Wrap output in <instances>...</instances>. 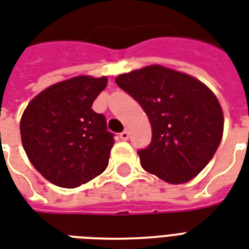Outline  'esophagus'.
<instances>
[{
    "instance_id": "34e87169",
    "label": "esophagus",
    "mask_w": 249,
    "mask_h": 249,
    "mask_svg": "<svg viewBox=\"0 0 249 249\" xmlns=\"http://www.w3.org/2000/svg\"><path fill=\"white\" fill-rule=\"evenodd\" d=\"M120 138L121 140H124V141H126L129 138V132L128 130H123V132L120 133Z\"/></svg>"
}]
</instances>
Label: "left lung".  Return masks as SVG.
Returning <instances> with one entry per match:
<instances>
[{
  "label": "left lung",
  "mask_w": 249,
  "mask_h": 249,
  "mask_svg": "<svg viewBox=\"0 0 249 249\" xmlns=\"http://www.w3.org/2000/svg\"><path fill=\"white\" fill-rule=\"evenodd\" d=\"M149 116L153 138L138 150L141 166L171 184L187 183L215 154L223 134L217 96L198 79L160 65L116 78Z\"/></svg>",
  "instance_id": "left-lung-1"
}]
</instances>
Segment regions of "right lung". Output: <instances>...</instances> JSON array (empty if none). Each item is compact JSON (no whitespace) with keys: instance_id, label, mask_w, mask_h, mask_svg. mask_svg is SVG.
<instances>
[{"instance_id":"1","label":"right lung","mask_w":249,"mask_h":249,"mask_svg":"<svg viewBox=\"0 0 249 249\" xmlns=\"http://www.w3.org/2000/svg\"><path fill=\"white\" fill-rule=\"evenodd\" d=\"M107 77L79 75L54 83L30 102L20 119V137L30 162L45 179L75 188L108 166L115 140L92 103Z\"/></svg>"}]
</instances>
